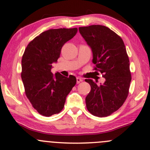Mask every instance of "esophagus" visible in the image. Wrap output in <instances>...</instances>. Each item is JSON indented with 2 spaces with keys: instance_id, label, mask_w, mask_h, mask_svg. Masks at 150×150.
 <instances>
[{
  "instance_id": "esophagus-1",
  "label": "esophagus",
  "mask_w": 150,
  "mask_h": 150,
  "mask_svg": "<svg viewBox=\"0 0 150 150\" xmlns=\"http://www.w3.org/2000/svg\"><path fill=\"white\" fill-rule=\"evenodd\" d=\"M76 79H77V84H79V83H80L81 81H83L82 79L80 78V77H77V78H76Z\"/></svg>"
}]
</instances>
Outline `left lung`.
<instances>
[{
	"label": "left lung",
	"mask_w": 150,
	"mask_h": 150,
	"mask_svg": "<svg viewBox=\"0 0 150 150\" xmlns=\"http://www.w3.org/2000/svg\"><path fill=\"white\" fill-rule=\"evenodd\" d=\"M79 31L91 49L95 70L105 78L100 85L85 79L91 88L86 97V108L96 116H108L123 105L129 93L132 76L125 46L122 39L106 26L93 25L79 28Z\"/></svg>",
	"instance_id": "obj_1"
}]
</instances>
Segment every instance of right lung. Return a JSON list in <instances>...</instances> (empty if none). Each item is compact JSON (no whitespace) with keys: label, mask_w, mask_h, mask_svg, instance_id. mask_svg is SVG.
Returning <instances> with one entry per match:
<instances>
[{"label":"right lung","mask_w":150,"mask_h":150,"mask_svg":"<svg viewBox=\"0 0 150 150\" xmlns=\"http://www.w3.org/2000/svg\"><path fill=\"white\" fill-rule=\"evenodd\" d=\"M77 33V28L46 30L30 41L23 55L21 78L28 100L38 113L49 117L63 109L76 77L51 72L62 46Z\"/></svg>","instance_id":"right-lung-1"}]
</instances>
